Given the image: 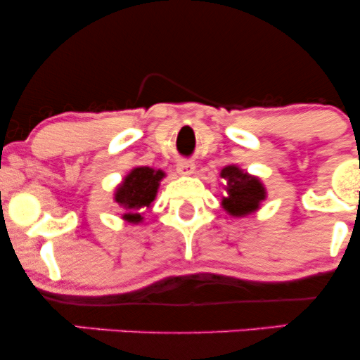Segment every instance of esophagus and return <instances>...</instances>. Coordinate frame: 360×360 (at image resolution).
I'll return each mask as SVG.
<instances>
[{"mask_svg": "<svg viewBox=\"0 0 360 360\" xmlns=\"http://www.w3.org/2000/svg\"><path fill=\"white\" fill-rule=\"evenodd\" d=\"M194 171H196V166H194L193 162H189V160H181V162L177 164V172H179L181 176H191Z\"/></svg>", "mask_w": 360, "mask_h": 360, "instance_id": "1", "label": "esophagus"}]
</instances>
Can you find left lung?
<instances>
[{
    "mask_svg": "<svg viewBox=\"0 0 360 360\" xmlns=\"http://www.w3.org/2000/svg\"><path fill=\"white\" fill-rule=\"evenodd\" d=\"M220 177L226 183V194L221 198V208L230 217L242 218L255 213L262 201H266L267 191L260 177L249 174L237 164L223 167Z\"/></svg>",
    "mask_w": 360,
    "mask_h": 360,
    "instance_id": "obj_1",
    "label": "left lung"
}]
</instances>
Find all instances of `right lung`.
<instances>
[{
	"instance_id": "add662e5",
	"label": "right lung",
	"mask_w": 360,
	"mask_h": 360,
	"mask_svg": "<svg viewBox=\"0 0 360 360\" xmlns=\"http://www.w3.org/2000/svg\"><path fill=\"white\" fill-rule=\"evenodd\" d=\"M164 177L166 172L148 166L134 167L123 177L113 194L115 203L123 210V220L134 225L143 221V212L154 203Z\"/></svg>"
}]
</instances>
